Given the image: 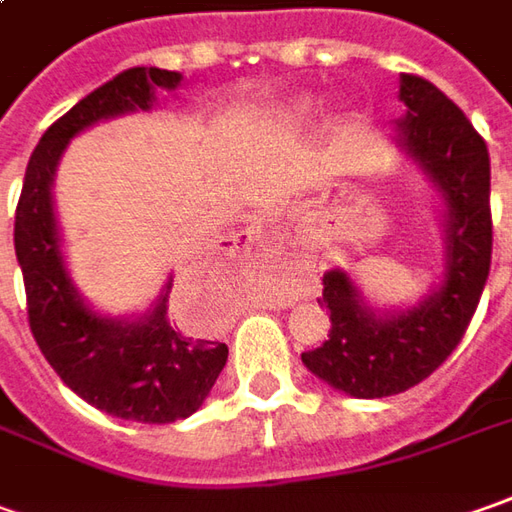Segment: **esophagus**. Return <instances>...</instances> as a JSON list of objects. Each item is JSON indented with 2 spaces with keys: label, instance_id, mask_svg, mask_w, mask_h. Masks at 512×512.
<instances>
[{
  "label": "esophagus",
  "instance_id": "obj_1",
  "mask_svg": "<svg viewBox=\"0 0 512 512\" xmlns=\"http://www.w3.org/2000/svg\"><path fill=\"white\" fill-rule=\"evenodd\" d=\"M248 239H253V231H248Z\"/></svg>",
  "mask_w": 512,
  "mask_h": 512
}]
</instances>
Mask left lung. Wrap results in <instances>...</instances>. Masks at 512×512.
I'll return each mask as SVG.
<instances>
[{
    "mask_svg": "<svg viewBox=\"0 0 512 512\" xmlns=\"http://www.w3.org/2000/svg\"><path fill=\"white\" fill-rule=\"evenodd\" d=\"M406 118L397 143L445 200V279L440 290L397 315H377L344 270L324 273L321 307L329 338L301 352L304 366L352 397H392L423 383L454 352L490 273V154L459 106L420 75H400Z\"/></svg>",
    "mask_w": 512,
    "mask_h": 512,
    "instance_id": "8db88e82",
    "label": "left lung"
}]
</instances>
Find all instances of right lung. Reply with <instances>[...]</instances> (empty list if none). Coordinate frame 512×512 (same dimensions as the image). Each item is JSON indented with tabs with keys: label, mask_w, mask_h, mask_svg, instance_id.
<instances>
[{
	"label": "right lung",
	"mask_w": 512,
	"mask_h": 512,
	"mask_svg": "<svg viewBox=\"0 0 512 512\" xmlns=\"http://www.w3.org/2000/svg\"><path fill=\"white\" fill-rule=\"evenodd\" d=\"M180 72L132 67L89 92L41 135L24 171L13 245L27 293V321L41 355L89 406L135 423H174L205 403L228 360L219 341L188 338L166 321L171 290L135 321L92 312L72 287L53 214L50 185L72 137L92 123L152 109L157 89H174Z\"/></svg>",
	"instance_id": "obj_1"
}]
</instances>
